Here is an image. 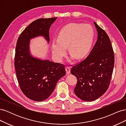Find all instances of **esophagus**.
<instances>
[{
	"label": "esophagus",
	"mask_w": 126,
	"mask_h": 126,
	"mask_svg": "<svg viewBox=\"0 0 126 126\" xmlns=\"http://www.w3.org/2000/svg\"><path fill=\"white\" fill-rule=\"evenodd\" d=\"M66 74L67 75H69L70 73V68L69 67H66Z\"/></svg>",
	"instance_id": "1"
}]
</instances>
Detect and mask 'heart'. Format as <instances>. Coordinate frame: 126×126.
<instances>
[{
  "mask_svg": "<svg viewBox=\"0 0 126 126\" xmlns=\"http://www.w3.org/2000/svg\"><path fill=\"white\" fill-rule=\"evenodd\" d=\"M94 37L92 27L89 24H70L60 30L58 39L52 42V53L55 59L60 62L68 51L77 59L84 58L89 51Z\"/></svg>",
  "mask_w": 126,
  "mask_h": 126,
  "instance_id": "obj_1",
  "label": "heart"
}]
</instances>
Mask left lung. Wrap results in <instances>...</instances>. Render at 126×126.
<instances>
[{
    "instance_id": "1",
    "label": "left lung",
    "mask_w": 126,
    "mask_h": 126,
    "mask_svg": "<svg viewBox=\"0 0 126 126\" xmlns=\"http://www.w3.org/2000/svg\"><path fill=\"white\" fill-rule=\"evenodd\" d=\"M97 40L89 55L72 68L71 73L77 79L75 94L81 100L94 101L108 89L114 67V54L107 33L94 22Z\"/></svg>"
}]
</instances>
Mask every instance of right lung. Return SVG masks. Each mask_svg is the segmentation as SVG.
<instances>
[{
	"label": "right lung",
	"instance_id": "add662e5",
	"mask_svg": "<svg viewBox=\"0 0 126 126\" xmlns=\"http://www.w3.org/2000/svg\"><path fill=\"white\" fill-rule=\"evenodd\" d=\"M57 18L33 21L17 40L15 58L17 78L22 93L34 101H44L50 97L57 82L66 75L63 64L37 58L30 52V40L33 38L43 37L49 43V29Z\"/></svg>",
	"mask_w": 126,
	"mask_h": 126
}]
</instances>
